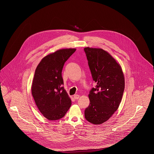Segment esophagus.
Here are the masks:
<instances>
[{
	"instance_id": "esophagus-1",
	"label": "esophagus",
	"mask_w": 154,
	"mask_h": 154,
	"mask_svg": "<svg viewBox=\"0 0 154 154\" xmlns=\"http://www.w3.org/2000/svg\"><path fill=\"white\" fill-rule=\"evenodd\" d=\"M73 98H74L75 100H78V99H79V95H78V94H75V95H74Z\"/></svg>"
}]
</instances>
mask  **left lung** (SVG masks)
Listing matches in <instances>:
<instances>
[{
  "label": "left lung",
  "instance_id": "left-lung-1",
  "mask_svg": "<svg viewBox=\"0 0 154 154\" xmlns=\"http://www.w3.org/2000/svg\"><path fill=\"white\" fill-rule=\"evenodd\" d=\"M88 66L97 84L88 95L90 103L85 110L89 122L100 125L117 110L125 89V78L120 65L101 48H84Z\"/></svg>",
  "mask_w": 154,
  "mask_h": 154
}]
</instances>
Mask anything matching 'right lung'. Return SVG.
<instances>
[{"label": "right lung", "instance_id": "right-lung-1", "mask_svg": "<svg viewBox=\"0 0 154 154\" xmlns=\"http://www.w3.org/2000/svg\"><path fill=\"white\" fill-rule=\"evenodd\" d=\"M75 51V48L59 50L45 56L35 69L32 95L38 110L49 120L63 117L71 106L63 87L62 72L66 60Z\"/></svg>", "mask_w": 154, "mask_h": 154}]
</instances>
